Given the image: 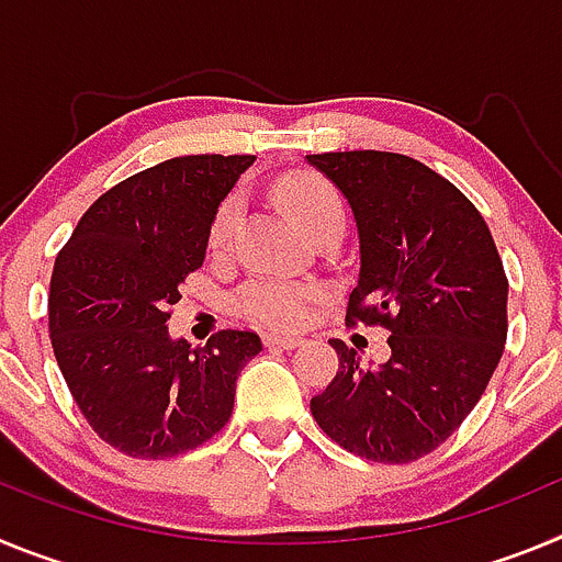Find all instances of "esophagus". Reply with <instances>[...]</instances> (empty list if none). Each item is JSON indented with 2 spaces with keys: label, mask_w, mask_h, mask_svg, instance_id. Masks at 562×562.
Here are the masks:
<instances>
[{
  "label": "esophagus",
  "mask_w": 562,
  "mask_h": 562,
  "mask_svg": "<svg viewBox=\"0 0 562 562\" xmlns=\"http://www.w3.org/2000/svg\"><path fill=\"white\" fill-rule=\"evenodd\" d=\"M301 337H292V335H265V346L267 349H297L301 346Z\"/></svg>",
  "instance_id": "34e87169"
}]
</instances>
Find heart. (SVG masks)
<instances>
[{"mask_svg": "<svg viewBox=\"0 0 562 562\" xmlns=\"http://www.w3.org/2000/svg\"><path fill=\"white\" fill-rule=\"evenodd\" d=\"M276 200L281 211L295 222L306 236H312L321 227L331 222H346L340 193L317 173H290L276 188ZM238 220V200L227 196L216 213H213L211 227H207V245L211 250H222L231 238ZM317 297L315 286L290 284V281H252L245 286L238 297V310L250 317L252 324L276 326V329H295L310 315L312 301Z\"/></svg>", "mask_w": 562, "mask_h": 562, "instance_id": "obj_1", "label": "heart"}]
</instances>
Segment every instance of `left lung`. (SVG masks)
<instances>
[{
    "label": "left lung",
    "instance_id": "1",
    "mask_svg": "<svg viewBox=\"0 0 562 562\" xmlns=\"http://www.w3.org/2000/svg\"><path fill=\"white\" fill-rule=\"evenodd\" d=\"M349 200L360 278L346 324L391 331L389 362L362 369L342 340L312 416L340 448L408 464L453 436L498 369L506 342L504 265L484 216L434 168L391 151L306 154Z\"/></svg>",
    "mask_w": 562,
    "mask_h": 562
}]
</instances>
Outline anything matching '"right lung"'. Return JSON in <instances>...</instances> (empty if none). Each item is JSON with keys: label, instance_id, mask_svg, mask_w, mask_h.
<instances>
[{"label": "right lung", "instance_id": "right-lung-1", "mask_svg": "<svg viewBox=\"0 0 562 562\" xmlns=\"http://www.w3.org/2000/svg\"><path fill=\"white\" fill-rule=\"evenodd\" d=\"M252 154H191L109 188L83 213L49 278V342L89 428L132 459H171L220 434L256 331L193 349L168 335L200 270L207 227Z\"/></svg>", "mask_w": 562, "mask_h": 562}]
</instances>
